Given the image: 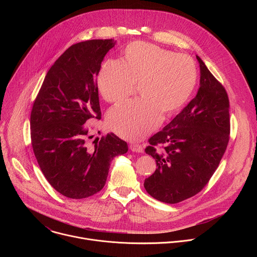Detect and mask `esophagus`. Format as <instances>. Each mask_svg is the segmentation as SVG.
I'll use <instances>...</instances> for the list:
<instances>
[{"mask_svg":"<svg viewBox=\"0 0 257 257\" xmlns=\"http://www.w3.org/2000/svg\"><path fill=\"white\" fill-rule=\"evenodd\" d=\"M130 150L135 153H142L143 152V146L138 143H131L130 144Z\"/></svg>","mask_w":257,"mask_h":257,"instance_id":"34e87169","label":"esophagus"}]
</instances>
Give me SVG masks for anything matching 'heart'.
Segmentation results:
<instances>
[{"mask_svg":"<svg viewBox=\"0 0 257 257\" xmlns=\"http://www.w3.org/2000/svg\"><path fill=\"white\" fill-rule=\"evenodd\" d=\"M196 82L197 69L191 57L142 42L128 45L122 61H104L97 75L99 93L111 103L126 99L138 84L142 97L114 107L106 118L109 129L129 140H139L155 130L163 114L177 113Z\"/></svg>","mask_w":257,"mask_h":257,"instance_id":"1","label":"heart"}]
</instances>
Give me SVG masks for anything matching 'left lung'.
<instances>
[{
    "label": "left lung",
    "instance_id": "obj_1",
    "mask_svg": "<svg viewBox=\"0 0 257 257\" xmlns=\"http://www.w3.org/2000/svg\"><path fill=\"white\" fill-rule=\"evenodd\" d=\"M200 87L196 96L162 131L149 139L145 153L157 163L144 180L151 196L178 203L199 193L217 169L230 139L228 93L196 56Z\"/></svg>",
    "mask_w": 257,
    "mask_h": 257
}]
</instances>
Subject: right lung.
I'll return each mask as SVG.
<instances>
[{
  "instance_id": "1",
  "label": "right lung",
  "mask_w": 257,
  "mask_h": 257,
  "mask_svg": "<svg viewBox=\"0 0 257 257\" xmlns=\"http://www.w3.org/2000/svg\"><path fill=\"white\" fill-rule=\"evenodd\" d=\"M115 44L91 40L68 48L48 71L32 105L34 156L51 186L68 198L99 192L109 163L128 152L127 142L114 133L88 143V122L101 116L96 77Z\"/></svg>"
}]
</instances>
